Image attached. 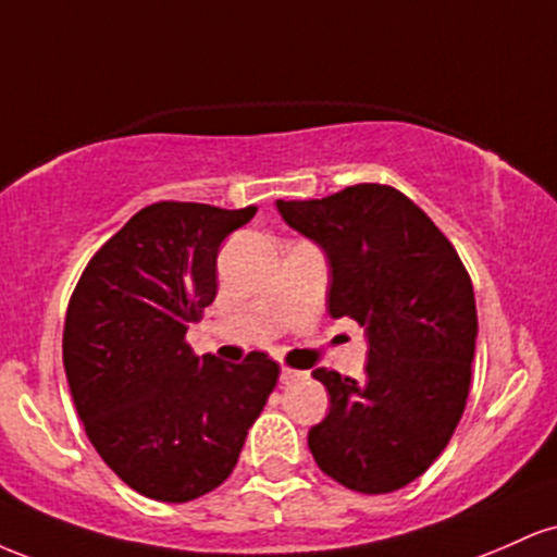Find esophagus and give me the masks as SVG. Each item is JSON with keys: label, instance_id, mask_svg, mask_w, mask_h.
<instances>
[{"label": "esophagus", "instance_id": "1", "mask_svg": "<svg viewBox=\"0 0 557 557\" xmlns=\"http://www.w3.org/2000/svg\"><path fill=\"white\" fill-rule=\"evenodd\" d=\"M306 372H300V369H290V367H283L280 369V382H283V385H293V382H298V380H306Z\"/></svg>", "mask_w": 557, "mask_h": 557}]
</instances>
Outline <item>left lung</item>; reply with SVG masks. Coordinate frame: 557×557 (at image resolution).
<instances>
[{"instance_id": "obj_1", "label": "left lung", "mask_w": 557, "mask_h": 557, "mask_svg": "<svg viewBox=\"0 0 557 557\" xmlns=\"http://www.w3.org/2000/svg\"><path fill=\"white\" fill-rule=\"evenodd\" d=\"M287 227L330 264L327 311L367 335L363 380L314 369L327 417L309 450L343 487H406L445 450L463 417L476 348L469 272L450 240L400 190L361 183L311 201H277Z\"/></svg>"}]
</instances>
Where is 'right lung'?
<instances>
[{
  "label": "right lung",
  "instance_id": "obj_1",
  "mask_svg": "<svg viewBox=\"0 0 557 557\" xmlns=\"http://www.w3.org/2000/svg\"><path fill=\"white\" fill-rule=\"evenodd\" d=\"M253 214L151 203L96 251L70 298L62 361L78 417L104 463L151 500L220 487L277 385L267 354L225 363L185 343L216 296L222 240Z\"/></svg>",
  "mask_w": 557,
  "mask_h": 557
}]
</instances>
